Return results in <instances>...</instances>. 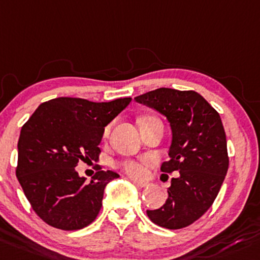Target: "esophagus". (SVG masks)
Segmentation results:
<instances>
[{
	"label": "esophagus",
	"mask_w": 260,
	"mask_h": 260,
	"mask_svg": "<svg viewBox=\"0 0 260 260\" xmlns=\"http://www.w3.org/2000/svg\"><path fill=\"white\" fill-rule=\"evenodd\" d=\"M132 182H133V184H136L139 188H146V187H148V185H149L148 183H147V182H142V180H135V179H133Z\"/></svg>",
	"instance_id": "34e87169"
}]
</instances>
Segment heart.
<instances>
[{
    "label": "heart",
    "mask_w": 260,
    "mask_h": 260,
    "mask_svg": "<svg viewBox=\"0 0 260 260\" xmlns=\"http://www.w3.org/2000/svg\"><path fill=\"white\" fill-rule=\"evenodd\" d=\"M109 125L105 129V136H108ZM119 167L125 174H128L132 178H141L146 173V168L142 160L137 159H124L119 163Z\"/></svg>",
    "instance_id": "1"
}]
</instances>
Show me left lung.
Returning <instances> with one entry per match:
<instances>
[{
	"mask_svg": "<svg viewBox=\"0 0 260 260\" xmlns=\"http://www.w3.org/2000/svg\"><path fill=\"white\" fill-rule=\"evenodd\" d=\"M135 100L168 119L172 144L169 159L162 163L160 171L179 172V176L171 180L166 203L159 209L147 210V215L163 228H184L210 208L228 172L222 119L194 91L158 88Z\"/></svg>",
	"mask_w": 260,
	"mask_h": 260,
	"instance_id": "left-lung-1",
	"label": "left lung"
}]
</instances>
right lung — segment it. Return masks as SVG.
Segmentation results:
<instances>
[{
  "label": "right lung",
  "instance_id": "add662e5",
  "mask_svg": "<svg viewBox=\"0 0 260 260\" xmlns=\"http://www.w3.org/2000/svg\"><path fill=\"white\" fill-rule=\"evenodd\" d=\"M131 101L58 97L38 106L22 125L16 176L32 209L48 225L77 231L97 218L106 185L119 176L100 167L86 183L75 168L80 160L98 159L105 127Z\"/></svg>",
  "mask_w": 260,
  "mask_h": 260
}]
</instances>
